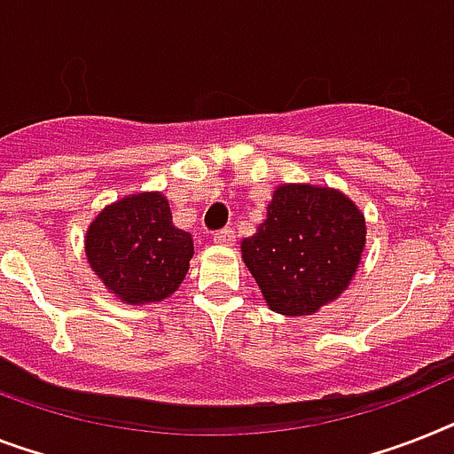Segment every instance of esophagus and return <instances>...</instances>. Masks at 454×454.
Masks as SVG:
<instances>
[{
	"instance_id": "34e87169",
	"label": "esophagus",
	"mask_w": 454,
	"mask_h": 454,
	"mask_svg": "<svg viewBox=\"0 0 454 454\" xmlns=\"http://www.w3.org/2000/svg\"><path fill=\"white\" fill-rule=\"evenodd\" d=\"M212 238H215L216 245H233V242H235V231H233V228H221V231H216V233L212 235Z\"/></svg>"
}]
</instances>
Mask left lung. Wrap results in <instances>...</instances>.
<instances>
[{"instance_id":"1","label":"left lung","mask_w":454,"mask_h":454,"mask_svg":"<svg viewBox=\"0 0 454 454\" xmlns=\"http://www.w3.org/2000/svg\"><path fill=\"white\" fill-rule=\"evenodd\" d=\"M366 242L355 202L338 191L279 186L242 259L279 315H312L348 289Z\"/></svg>"}]
</instances>
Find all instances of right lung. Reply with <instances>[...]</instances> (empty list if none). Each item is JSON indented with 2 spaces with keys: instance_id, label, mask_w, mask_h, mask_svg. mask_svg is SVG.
<instances>
[{
  "instance_id": "1",
  "label": "right lung",
  "mask_w": 454,
  "mask_h": 454,
  "mask_svg": "<svg viewBox=\"0 0 454 454\" xmlns=\"http://www.w3.org/2000/svg\"><path fill=\"white\" fill-rule=\"evenodd\" d=\"M88 263L125 303L163 301L182 285L193 256V239L172 223L160 193L114 202L90 223Z\"/></svg>"
}]
</instances>
